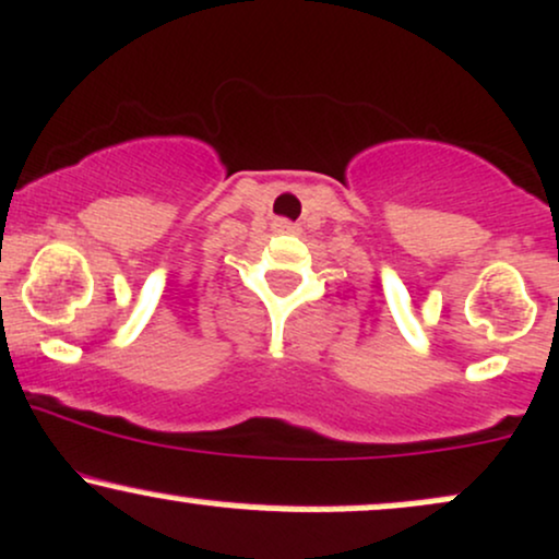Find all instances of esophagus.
Here are the masks:
<instances>
[{"mask_svg": "<svg viewBox=\"0 0 559 559\" xmlns=\"http://www.w3.org/2000/svg\"><path fill=\"white\" fill-rule=\"evenodd\" d=\"M273 230L275 233H294V230H297V225H292L289 219H275Z\"/></svg>", "mask_w": 559, "mask_h": 559, "instance_id": "1", "label": "esophagus"}]
</instances>
